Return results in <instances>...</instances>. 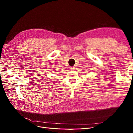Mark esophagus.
I'll return each instance as SVG.
<instances>
[{
  "instance_id": "esophagus-1",
  "label": "esophagus",
  "mask_w": 133,
  "mask_h": 133,
  "mask_svg": "<svg viewBox=\"0 0 133 133\" xmlns=\"http://www.w3.org/2000/svg\"><path fill=\"white\" fill-rule=\"evenodd\" d=\"M69 68H70V69L71 70H73L75 69L74 67H73V66H70Z\"/></svg>"
}]
</instances>
